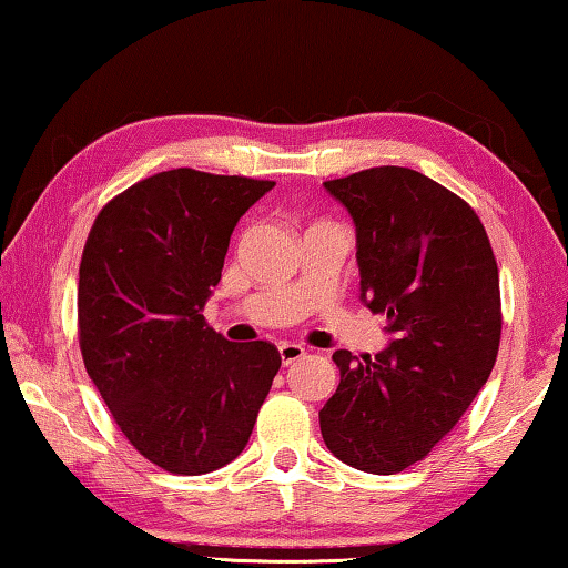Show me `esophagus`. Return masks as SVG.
<instances>
[{
    "label": "esophagus",
    "mask_w": 568,
    "mask_h": 568,
    "mask_svg": "<svg viewBox=\"0 0 568 568\" xmlns=\"http://www.w3.org/2000/svg\"><path fill=\"white\" fill-rule=\"evenodd\" d=\"M277 351H281V358L285 366L301 362V358L305 356V348L301 344H293V341H283V344L277 346Z\"/></svg>",
    "instance_id": "esophagus-1"
}]
</instances>
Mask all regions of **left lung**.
I'll return each mask as SVG.
<instances>
[{
	"mask_svg": "<svg viewBox=\"0 0 568 568\" xmlns=\"http://www.w3.org/2000/svg\"><path fill=\"white\" fill-rule=\"evenodd\" d=\"M323 186L354 217L362 298L394 341L374 358L333 354L341 382L321 435L356 470L394 475L427 457L488 382L498 263L473 206L419 171L374 166Z\"/></svg>",
	"mask_w": 568,
	"mask_h": 568,
	"instance_id": "8db88e82",
	"label": "left lung"
}]
</instances>
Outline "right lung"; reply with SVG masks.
I'll use <instances>...</instances> for the list:
<instances>
[{"label": "right lung", "instance_id": "1", "mask_svg": "<svg viewBox=\"0 0 568 568\" xmlns=\"http://www.w3.org/2000/svg\"><path fill=\"white\" fill-rule=\"evenodd\" d=\"M267 179L171 169L113 196L80 257L85 372L125 439L161 470L204 475L245 449L281 354L204 321L230 237Z\"/></svg>", "mask_w": 568, "mask_h": 568}]
</instances>
